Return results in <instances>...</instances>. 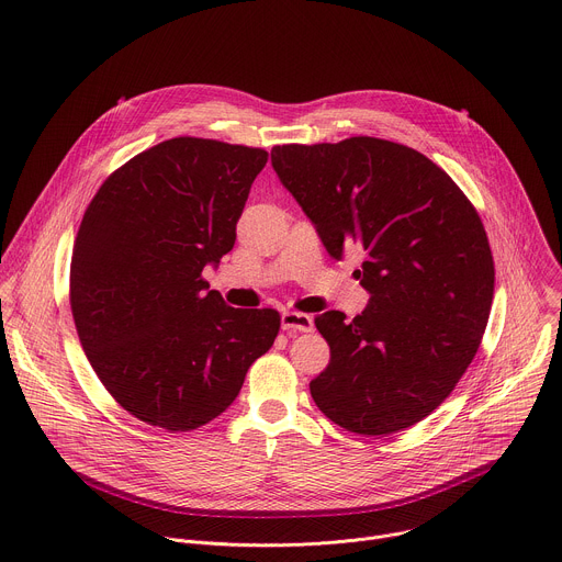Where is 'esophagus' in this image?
Wrapping results in <instances>:
<instances>
[{
	"label": "esophagus",
	"instance_id": "1",
	"mask_svg": "<svg viewBox=\"0 0 562 562\" xmlns=\"http://www.w3.org/2000/svg\"><path fill=\"white\" fill-rule=\"evenodd\" d=\"M282 329L289 334H308L313 331V317L297 311H284L282 313Z\"/></svg>",
	"mask_w": 562,
	"mask_h": 562
}]
</instances>
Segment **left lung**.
<instances>
[{
    "label": "left lung",
    "mask_w": 562,
    "mask_h": 562,
    "mask_svg": "<svg viewBox=\"0 0 562 562\" xmlns=\"http://www.w3.org/2000/svg\"><path fill=\"white\" fill-rule=\"evenodd\" d=\"M271 165L327 247L364 254L367 308L315 315L329 342L311 380L317 409L347 431H403L453 391L483 340L494 256L473 204L429 157L380 137L273 146Z\"/></svg>",
    "instance_id": "1"
}]
</instances>
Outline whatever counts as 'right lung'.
Here are the masks:
<instances>
[{"mask_svg":"<svg viewBox=\"0 0 562 562\" xmlns=\"http://www.w3.org/2000/svg\"><path fill=\"white\" fill-rule=\"evenodd\" d=\"M265 148L159 142L113 171L79 224L70 311L115 403L171 434L198 429L243 389L280 331L276 308H233L202 278L235 245Z\"/></svg>","mask_w":562,"mask_h":562,"instance_id":"right-lung-1","label":"right lung"}]
</instances>
